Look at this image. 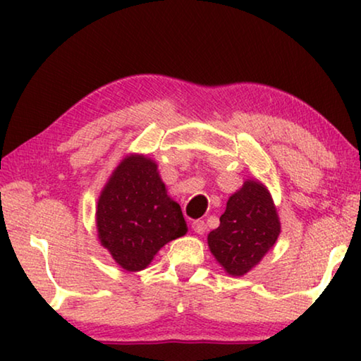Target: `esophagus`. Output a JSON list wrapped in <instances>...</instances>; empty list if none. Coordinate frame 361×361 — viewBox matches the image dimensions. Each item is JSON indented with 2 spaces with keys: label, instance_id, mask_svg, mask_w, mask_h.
<instances>
[{
  "label": "esophagus",
  "instance_id": "obj_1",
  "mask_svg": "<svg viewBox=\"0 0 361 361\" xmlns=\"http://www.w3.org/2000/svg\"><path fill=\"white\" fill-rule=\"evenodd\" d=\"M205 229H207V226L202 219H195V221H192V231L195 232V234L202 235V234H205Z\"/></svg>",
  "mask_w": 361,
  "mask_h": 361
}]
</instances>
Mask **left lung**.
<instances>
[{"instance_id":"left-lung-1","label":"left lung","mask_w":361,"mask_h":361,"mask_svg":"<svg viewBox=\"0 0 361 361\" xmlns=\"http://www.w3.org/2000/svg\"><path fill=\"white\" fill-rule=\"evenodd\" d=\"M282 231L277 207L264 183L250 176L229 195L219 226L207 243L210 253L231 277H242L271 252Z\"/></svg>"}]
</instances>
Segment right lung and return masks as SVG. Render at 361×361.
<instances>
[{"label":"right lung","instance_id":"1","mask_svg":"<svg viewBox=\"0 0 361 361\" xmlns=\"http://www.w3.org/2000/svg\"><path fill=\"white\" fill-rule=\"evenodd\" d=\"M95 226L100 245L127 272L143 271L159 250L188 232L156 161L140 152L122 157L109 175L97 200Z\"/></svg>","mask_w":361,"mask_h":361}]
</instances>
